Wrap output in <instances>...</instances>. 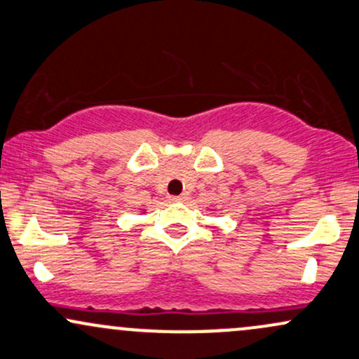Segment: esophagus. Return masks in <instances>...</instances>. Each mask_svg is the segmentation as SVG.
I'll list each match as a JSON object with an SVG mask.
<instances>
[{"instance_id":"esophagus-1","label":"esophagus","mask_w":359,"mask_h":359,"mask_svg":"<svg viewBox=\"0 0 359 359\" xmlns=\"http://www.w3.org/2000/svg\"><path fill=\"white\" fill-rule=\"evenodd\" d=\"M168 201H170V202H182V201H185V196H174V197H168Z\"/></svg>"}]
</instances>
